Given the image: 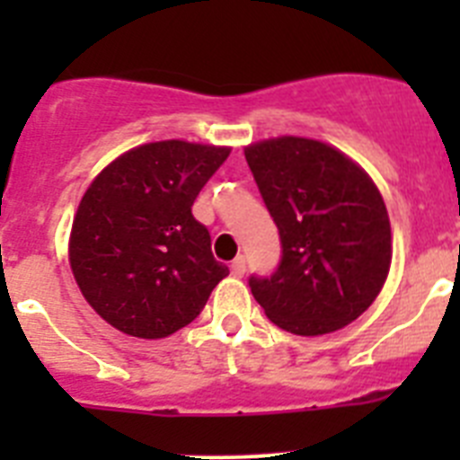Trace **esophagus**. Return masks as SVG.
Segmentation results:
<instances>
[{
    "label": "esophagus",
    "instance_id": "34e87169",
    "mask_svg": "<svg viewBox=\"0 0 460 460\" xmlns=\"http://www.w3.org/2000/svg\"><path fill=\"white\" fill-rule=\"evenodd\" d=\"M230 271H233V276H243V271H246V258L243 255H239V258L233 260V265H230Z\"/></svg>",
    "mask_w": 460,
    "mask_h": 460
}]
</instances>
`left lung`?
Listing matches in <instances>:
<instances>
[{
	"label": "left lung",
	"instance_id": "left-lung-1",
	"mask_svg": "<svg viewBox=\"0 0 460 460\" xmlns=\"http://www.w3.org/2000/svg\"><path fill=\"white\" fill-rule=\"evenodd\" d=\"M280 234V262L249 286L267 318L299 336L350 324L380 295L392 265V227L380 190L352 158L308 137L243 149Z\"/></svg>",
	"mask_w": 460,
	"mask_h": 460
}]
</instances>
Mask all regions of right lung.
<instances>
[{
	"instance_id": "1",
	"label": "right lung",
	"mask_w": 460,
	"mask_h": 460,
	"mask_svg": "<svg viewBox=\"0 0 460 460\" xmlns=\"http://www.w3.org/2000/svg\"><path fill=\"white\" fill-rule=\"evenodd\" d=\"M230 149L184 140L121 154L89 184L71 227L68 260L89 306L137 339L193 323L230 271L211 255L195 198Z\"/></svg>"
}]
</instances>
